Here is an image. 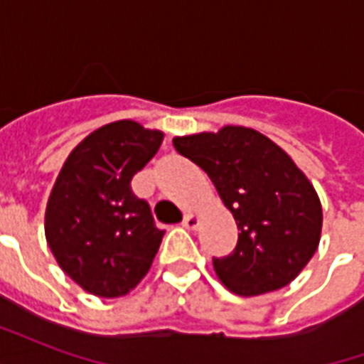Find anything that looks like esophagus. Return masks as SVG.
Wrapping results in <instances>:
<instances>
[{
  "mask_svg": "<svg viewBox=\"0 0 364 364\" xmlns=\"http://www.w3.org/2000/svg\"><path fill=\"white\" fill-rule=\"evenodd\" d=\"M198 222H200V218H198V214L195 213H189L185 214V218H183V226L187 230H197L198 228Z\"/></svg>",
  "mask_w": 364,
  "mask_h": 364,
  "instance_id": "34e87169",
  "label": "esophagus"
}]
</instances>
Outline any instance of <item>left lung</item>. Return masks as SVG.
Segmentation results:
<instances>
[{
	"label": "left lung",
	"mask_w": 364,
	"mask_h": 364,
	"mask_svg": "<svg viewBox=\"0 0 364 364\" xmlns=\"http://www.w3.org/2000/svg\"><path fill=\"white\" fill-rule=\"evenodd\" d=\"M173 146L210 177L236 218V250L213 259L218 279L240 296L294 281L320 244L321 205L289 154L245 127L175 136Z\"/></svg>",
	"instance_id": "8db88e82"
}]
</instances>
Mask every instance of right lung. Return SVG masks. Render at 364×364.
I'll use <instances>...</instances> for the list:
<instances>
[{
    "instance_id": "add662e5",
    "label": "right lung",
    "mask_w": 364,
    "mask_h": 364,
    "mask_svg": "<svg viewBox=\"0 0 364 364\" xmlns=\"http://www.w3.org/2000/svg\"><path fill=\"white\" fill-rule=\"evenodd\" d=\"M161 140L134 120L105 124L75 146L52 187L46 242L62 271L95 296L128 294L158 253L164 230L130 181Z\"/></svg>"
}]
</instances>
